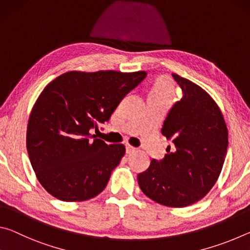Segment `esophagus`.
<instances>
[{"instance_id": "esophagus-1", "label": "esophagus", "mask_w": 250, "mask_h": 250, "mask_svg": "<svg viewBox=\"0 0 250 250\" xmlns=\"http://www.w3.org/2000/svg\"><path fill=\"white\" fill-rule=\"evenodd\" d=\"M134 151H135V147L131 146L130 145H126V146H125V153H126V154L132 153V152H134Z\"/></svg>"}]
</instances>
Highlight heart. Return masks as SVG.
<instances>
[{"mask_svg":"<svg viewBox=\"0 0 250 250\" xmlns=\"http://www.w3.org/2000/svg\"><path fill=\"white\" fill-rule=\"evenodd\" d=\"M175 94L174 84L168 78L159 77L150 88L147 99L167 101L168 103Z\"/></svg>","mask_w":250,"mask_h":250,"instance_id":"1","label":"heart"}]
</instances>
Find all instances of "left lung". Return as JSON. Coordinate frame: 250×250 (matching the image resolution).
<instances>
[{"mask_svg":"<svg viewBox=\"0 0 250 250\" xmlns=\"http://www.w3.org/2000/svg\"><path fill=\"white\" fill-rule=\"evenodd\" d=\"M183 97L173 105L161 132L167 146L162 160H152L138 175L146 195L168 207H185L202 200L216 183L228 146V130L221 109L191 80L172 74Z\"/></svg>","mask_w":250,"mask_h":250,"instance_id":"obj_1","label":"left lung"}]
</instances>
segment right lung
<instances>
[{
  "instance_id": "1",
  "label": "right lung",
  "mask_w": 250,
  "mask_h": 250,
  "mask_svg": "<svg viewBox=\"0 0 250 250\" xmlns=\"http://www.w3.org/2000/svg\"><path fill=\"white\" fill-rule=\"evenodd\" d=\"M146 76V71H68L44 88L29 116L26 147L37 180L50 195L82 202L104 191L125 147L107 145L89 131L109 121Z\"/></svg>"
}]
</instances>
